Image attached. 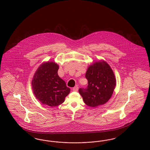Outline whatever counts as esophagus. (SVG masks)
I'll return each instance as SVG.
<instances>
[{"mask_svg":"<svg viewBox=\"0 0 150 150\" xmlns=\"http://www.w3.org/2000/svg\"><path fill=\"white\" fill-rule=\"evenodd\" d=\"M79 89V87L78 86H75V87H74L73 88H72V90H73V91H74V92H77L78 91Z\"/></svg>","mask_w":150,"mask_h":150,"instance_id":"1","label":"esophagus"}]
</instances>
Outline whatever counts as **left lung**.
I'll return each mask as SVG.
<instances>
[{
    "instance_id": "8db88e82",
    "label": "left lung",
    "mask_w": 150,
    "mask_h": 150,
    "mask_svg": "<svg viewBox=\"0 0 150 150\" xmlns=\"http://www.w3.org/2000/svg\"><path fill=\"white\" fill-rule=\"evenodd\" d=\"M86 78L88 80L87 87L79 89L84 103L92 107L106 103L116 86L114 74L109 64L104 61L96 62L89 66Z\"/></svg>"
}]
</instances>
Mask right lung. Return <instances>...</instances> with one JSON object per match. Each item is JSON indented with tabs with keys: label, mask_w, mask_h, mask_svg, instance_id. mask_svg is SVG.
Returning a JSON list of instances; mask_svg holds the SVG:
<instances>
[{
	"label": "right lung",
	"mask_w": 150,
	"mask_h": 150,
	"mask_svg": "<svg viewBox=\"0 0 150 150\" xmlns=\"http://www.w3.org/2000/svg\"><path fill=\"white\" fill-rule=\"evenodd\" d=\"M58 65L54 62L41 64L32 80V88L36 98L50 107L62 104L70 89L58 75Z\"/></svg>",
	"instance_id": "1"
}]
</instances>
